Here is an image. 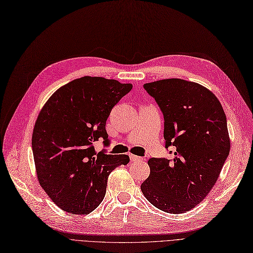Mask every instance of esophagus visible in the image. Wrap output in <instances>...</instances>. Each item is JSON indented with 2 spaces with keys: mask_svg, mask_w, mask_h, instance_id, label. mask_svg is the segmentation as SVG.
<instances>
[{
  "mask_svg": "<svg viewBox=\"0 0 253 253\" xmlns=\"http://www.w3.org/2000/svg\"><path fill=\"white\" fill-rule=\"evenodd\" d=\"M129 159H130V161H134V162L143 160V158H141V157H138L136 155H129Z\"/></svg>",
  "mask_w": 253,
  "mask_h": 253,
  "instance_id": "1",
  "label": "esophagus"
}]
</instances>
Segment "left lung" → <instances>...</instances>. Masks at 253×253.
Instances as JSON below:
<instances>
[{
    "instance_id": "1",
    "label": "left lung",
    "mask_w": 253,
    "mask_h": 253,
    "mask_svg": "<svg viewBox=\"0 0 253 253\" xmlns=\"http://www.w3.org/2000/svg\"><path fill=\"white\" fill-rule=\"evenodd\" d=\"M143 86L163 113L165 147L175 152L171 160L147 161L142 194L160 211L183 213L211 193L229 155L226 115L215 95L197 83L169 78Z\"/></svg>"
}]
</instances>
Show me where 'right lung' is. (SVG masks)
Instances as JSON below:
<instances>
[{"label": "right lung", "instance_id": "add662e5", "mask_svg": "<svg viewBox=\"0 0 253 253\" xmlns=\"http://www.w3.org/2000/svg\"><path fill=\"white\" fill-rule=\"evenodd\" d=\"M132 88V84L84 76L60 86L42 108L32 133L37 176L66 212L94 211L106 195L111 171L128 163L127 155L97 153L94 143L102 138L109 144L107 119Z\"/></svg>", "mask_w": 253, "mask_h": 253}]
</instances>
